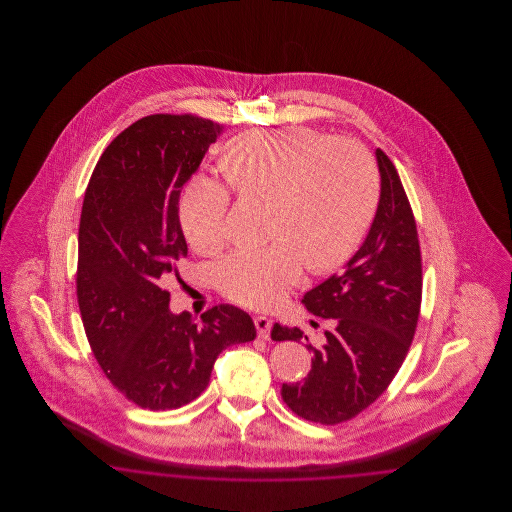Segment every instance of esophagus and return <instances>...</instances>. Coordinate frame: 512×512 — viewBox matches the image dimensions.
<instances>
[{"label":"esophagus","instance_id":"1","mask_svg":"<svg viewBox=\"0 0 512 512\" xmlns=\"http://www.w3.org/2000/svg\"><path fill=\"white\" fill-rule=\"evenodd\" d=\"M255 328H257L259 338L268 340V336H270V328H272V320L268 317H263V315H259V317H255Z\"/></svg>","mask_w":512,"mask_h":512}]
</instances>
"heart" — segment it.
Returning a JSON list of instances; mask_svg holds the SVG:
<instances>
[{
	"label": "heart",
	"mask_w": 512,
	"mask_h": 512,
	"mask_svg": "<svg viewBox=\"0 0 512 512\" xmlns=\"http://www.w3.org/2000/svg\"><path fill=\"white\" fill-rule=\"evenodd\" d=\"M230 186L267 201V247L240 249L217 268L220 292L251 307L278 305L303 274L338 267L361 244L378 201V169L361 142L330 138L305 126L253 130L220 159ZM230 192L197 174L180 197V224L201 255L228 244Z\"/></svg>",
	"instance_id": "1"
}]
</instances>
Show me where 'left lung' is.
<instances>
[{
	"mask_svg": "<svg viewBox=\"0 0 512 512\" xmlns=\"http://www.w3.org/2000/svg\"><path fill=\"white\" fill-rule=\"evenodd\" d=\"M380 201L359 251L341 272L303 295L309 313L332 328L313 351L303 382L284 384L293 413L317 424H340L365 411L395 378L413 341L420 299V245L399 174L376 149ZM274 341L309 340L303 330L274 324Z\"/></svg>",
	"mask_w": 512,
	"mask_h": 512,
	"instance_id": "1",
	"label": "left lung"
}]
</instances>
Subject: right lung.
Returning a JSON list of instances; mask_svg holds the SVG:
<instances>
[{
  "instance_id": "1",
  "label": "right lung",
  "mask_w": 512,
  "mask_h": 512,
  "mask_svg": "<svg viewBox=\"0 0 512 512\" xmlns=\"http://www.w3.org/2000/svg\"><path fill=\"white\" fill-rule=\"evenodd\" d=\"M222 128L194 115L144 117L103 151L84 195L76 270L82 324L111 384L149 411L194 401L220 351L257 336L234 305H217L201 320L174 315L165 290L188 255L182 186Z\"/></svg>"
}]
</instances>
